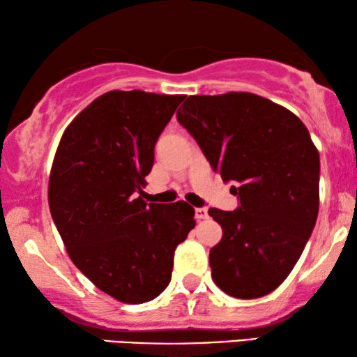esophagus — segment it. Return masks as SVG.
Listing matches in <instances>:
<instances>
[{
  "instance_id": "obj_1",
  "label": "esophagus",
  "mask_w": 357,
  "mask_h": 357,
  "mask_svg": "<svg viewBox=\"0 0 357 357\" xmlns=\"http://www.w3.org/2000/svg\"><path fill=\"white\" fill-rule=\"evenodd\" d=\"M208 217V210L205 208V207H199V208H195V218L197 220H205Z\"/></svg>"
}]
</instances>
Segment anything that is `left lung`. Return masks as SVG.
<instances>
[{
	"label": "left lung",
	"mask_w": 357,
	"mask_h": 357,
	"mask_svg": "<svg viewBox=\"0 0 357 357\" xmlns=\"http://www.w3.org/2000/svg\"><path fill=\"white\" fill-rule=\"evenodd\" d=\"M179 124L213 172L234 181L239 207L210 208L223 236L210 249L215 284L255 299L283 283L303 254L319 213V150L303 121L249 92L190 95Z\"/></svg>",
	"instance_id": "obj_1"
}]
</instances>
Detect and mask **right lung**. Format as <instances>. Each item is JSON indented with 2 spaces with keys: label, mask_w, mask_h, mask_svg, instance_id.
I'll return each instance as SVG.
<instances>
[{
  "label": "right lung",
  "mask_w": 357,
  "mask_h": 357,
  "mask_svg": "<svg viewBox=\"0 0 357 357\" xmlns=\"http://www.w3.org/2000/svg\"><path fill=\"white\" fill-rule=\"evenodd\" d=\"M184 95L112 90L63 132L48 183L53 222L74 265L119 303L142 304L172 280L174 250L195 227L188 202L147 204L158 135Z\"/></svg>",
  "instance_id": "1"
}]
</instances>
